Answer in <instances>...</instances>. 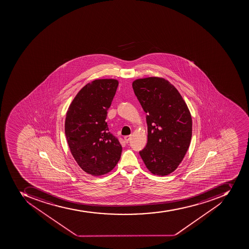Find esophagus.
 <instances>
[{"label": "esophagus", "instance_id": "1", "mask_svg": "<svg viewBox=\"0 0 249 249\" xmlns=\"http://www.w3.org/2000/svg\"><path fill=\"white\" fill-rule=\"evenodd\" d=\"M131 136L132 135H127V136H124V140H125L126 142H129L130 139H131Z\"/></svg>", "mask_w": 249, "mask_h": 249}]
</instances>
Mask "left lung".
<instances>
[{
	"mask_svg": "<svg viewBox=\"0 0 249 249\" xmlns=\"http://www.w3.org/2000/svg\"><path fill=\"white\" fill-rule=\"evenodd\" d=\"M132 87L146 113L148 125L146 146L139 154L152 174L170 175L178 168L190 145V111L180 92L163 78H139Z\"/></svg>",
	"mask_w": 249,
	"mask_h": 249,
	"instance_id": "obj_1",
	"label": "left lung"
}]
</instances>
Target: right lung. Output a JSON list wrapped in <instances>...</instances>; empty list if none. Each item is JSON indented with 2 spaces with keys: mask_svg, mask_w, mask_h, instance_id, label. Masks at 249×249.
<instances>
[{
  "mask_svg": "<svg viewBox=\"0 0 249 249\" xmlns=\"http://www.w3.org/2000/svg\"><path fill=\"white\" fill-rule=\"evenodd\" d=\"M118 87L113 78L92 81L77 93L67 111L65 131L71 153L92 176L111 171L122 155V145L106 122Z\"/></svg>",
  "mask_w": 249,
  "mask_h": 249,
  "instance_id": "1",
  "label": "right lung"
}]
</instances>
